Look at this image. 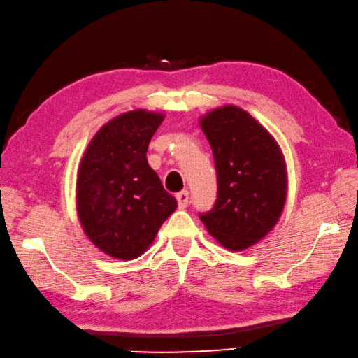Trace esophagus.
<instances>
[{"label":"esophagus","instance_id":"esophagus-1","mask_svg":"<svg viewBox=\"0 0 358 358\" xmlns=\"http://www.w3.org/2000/svg\"><path fill=\"white\" fill-rule=\"evenodd\" d=\"M176 200H178V205H179V208H185L187 205H189L190 194H189V192H187V190L179 192V194L176 195Z\"/></svg>","mask_w":358,"mask_h":358}]
</instances>
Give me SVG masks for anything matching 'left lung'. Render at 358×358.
<instances>
[{
    "label": "left lung",
    "mask_w": 358,
    "mask_h": 358,
    "mask_svg": "<svg viewBox=\"0 0 358 358\" xmlns=\"http://www.w3.org/2000/svg\"><path fill=\"white\" fill-rule=\"evenodd\" d=\"M217 173V200L200 214L224 248L243 251L277 225L288 192L283 152L273 136L246 110L222 106L200 118Z\"/></svg>",
    "instance_id": "1"
}]
</instances>
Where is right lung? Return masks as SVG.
<instances>
[{"instance_id":"1","label":"right lung","mask_w":358,"mask_h":358,"mask_svg":"<svg viewBox=\"0 0 358 358\" xmlns=\"http://www.w3.org/2000/svg\"><path fill=\"white\" fill-rule=\"evenodd\" d=\"M164 113L129 110L102 126L81 158L76 213L96 248L115 259L139 257L178 208L147 162Z\"/></svg>"}]
</instances>
